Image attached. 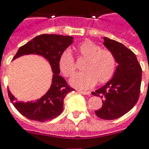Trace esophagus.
Segmentation results:
<instances>
[{
	"instance_id": "esophagus-1",
	"label": "esophagus",
	"mask_w": 149,
	"mask_h": 149,
	"mask_svg": "<svg viewBox=\"0 0 149 149\" xmlns=\"http://www.w3.org/2000/svg\"><path fill=\"white\" fill-rule=\"evenodd\" d=\"M80 94H82V95H90L91 92L90 91H78Z\"/></svg>"
}]
</instances>
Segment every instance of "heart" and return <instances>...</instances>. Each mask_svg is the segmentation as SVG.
<instances>
[{
  "label": "heart",
  "instance_id": "b5f03b06",
  "mask_svg": "<svg viewBox=\"0 0 149 149\" xmlns=\"http://www.w3.org/2000/svg\"><path fill=\"white\" fill-rule=\"evenodd\" d=\"M80 58L86 59L83 65L84 71L74 74L70 84L78 89H88L96 82L104 84L110 81L116 69V59L109 50L102 49L101 46L91 41H85L77 47ZM58 67L65 76H71L76 68L75 61L71 52L65 50L58 59Z\"/></svg>",
  "mask_w": 149,
  "mask_h": 149
}]
</instances>
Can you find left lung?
<instances>
[{
    "label": "left lung",
    "mask_w": 149,
    "mask_h": 149,
    "mask_svg": "<svg viewBox=\"0 0 149 149\" xmlns=\"http://www.w3.org/2000/svg\"><path fill=\"white\" fill-rule=\"evenodd\" d=\"M103 45L115 55L118 66L112 78L91 94L102 98L103 105L95 112L104 120L121 117L135 106L140 94L141 68L135 54L121 43L104 38Z\"/></svg>",
    "instance_id": "left-lung-1"
}]
</instances>
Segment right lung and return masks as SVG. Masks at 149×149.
Returning a JSON list of instances; mask_svg holds the SVG:
<instances>
[{
	"label": "right lung",
	"instance_id": "add662e5",
	"mask_svg": "<svg viewBox=\"0 0 149 149\" xmlns=\"http://www.w3.org/2000/svg\"><path fill=\"white\" fill-rule=\"evenodd\" d=\"M73 38L58 34H41L35 37L18 49L13 60L27 54H38L49 62L52 68V84L48 91L36 101L17 102L8 89V96L14 106L28 119L44 122L52 120L63 111L64 98L74 90L65 78L59 75L58 59L61 54L73 43Z\"/></svg>",
	"mask_w": 149,
	"mask_h": 149
}]
</instances>
